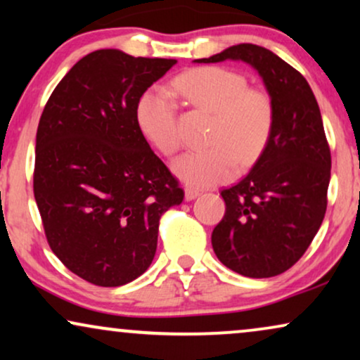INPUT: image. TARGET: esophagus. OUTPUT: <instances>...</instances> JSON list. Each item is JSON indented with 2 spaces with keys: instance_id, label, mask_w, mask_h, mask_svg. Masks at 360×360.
<instances>
[{
  "instance_id": "obj_1",
  "label": "esophagus",
  "mask_w": 360,
  "mask_h": 360,
  "mask_svg": "<svg viewBox=\"0 0 360 360\" xmlns=\"http://www.w3.org/2000/svg\"><path fill=\"white\" fill-rule=\"evenodd\" d=\"M199 195H201V193H199L198 189L186 188V191H184V198H186V201H194V199H195V198H199Z\"/></svg>"
}]
</instances>
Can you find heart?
<instances>
[{
	"label": "heart",
	"instance_id": "obj_1",
	"mask_svg": "<svg viewBox=\"0 0 360 360\" xmlns=\"http://www.w3.org/2000/svg\"><path fill=\"white\" fill-rule=\"evenodd\" d=\"M244 76L224 68H195L174 79V89L194 108L212 112L209 149L174 159L172 172L193 188H211L234 176L238 165L249 167L262 156L274 129V104L266 91L245 88ZM136 122L141 133L166 156L179 149L177 106L162 88L138 99Z\"/></svg>",
	"mask_w": 360,
	"mask_h": 360
}]
</instances>
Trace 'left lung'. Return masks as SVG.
<instances>
[{
	"instance_id": "left-lung-1",
	"label": "left lung",
	"mask_w": 360,
	"mask_h": 360,
	"mask_svg": "<svg viewBox=\"0 0 360 360\" xmlns=\"http://www.w3.org/2000/svg\"><path fill=\"white\" fill-rule=\"evenodd\" d=\"M243 61L262 78L274 129L249 174L221 191L226 214L212 231L219 261L245 277H272L307 251L324 219L330 149L306 78L269 49L243 43L194 63Z\"/></svg>"
}]
</instances>
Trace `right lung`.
Wrapping results in <instances>:
<instances>
[{
    "label": "right lung",
    "mask_w": 360,
    "mask_h": 360,
    "mask_svg": "<svg viewBox=\"0 0 360 360\" xmlns=\"http://www.w3.org/2000/svg\"><path fill=\"white\" fill-rule=\"evenodd\" d=\"M176 63L98 49L68 71L41 115L33 188L44 233L91 284L117 288L146 272L159 219L184 199L136 122L138 99Z\"/></svg>",
    "instance_id": "1"
}]
</instances>
